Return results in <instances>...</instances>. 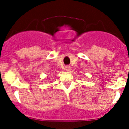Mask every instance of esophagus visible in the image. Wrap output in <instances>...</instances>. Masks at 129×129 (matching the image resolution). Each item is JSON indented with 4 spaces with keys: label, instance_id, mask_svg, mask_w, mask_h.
Instances as JSON below:
<instances>
[{
    "label": "esophagus",
    "instance_id": "esophagus-1",
    "mask_svg": "<svg viewBox=\"0 0 129 129\" xmlns=\"http://www.w3.org/2000/svg\"><path fill=\"white\" fill-rule=\"evenodd\" d=\"M70 70V67H69V66H67V67H65L66 71H69Z\"/></svg>",
    "mask_w": 129,
    "mask_h": 129
}]
</instances>
